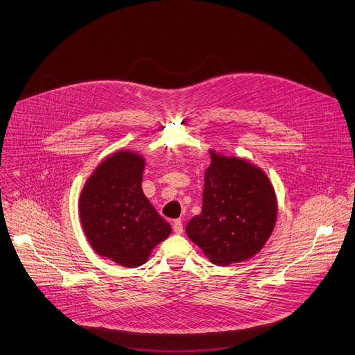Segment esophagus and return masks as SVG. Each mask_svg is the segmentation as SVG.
<instances>
[{
	"mask_svg": "<svg viewBox=\"0 0 355 355\" xmlns=\"http://www.w3.org/2000/svg\"><path fill=\"white\" fill-rule=\"evenodd\" d=\"M173 230L177 235H181L184 232V228H182V222L181 219H174L173 220Z\"/></svg>",
	"mask_w": 355,
	"mask_h": 355,
	"instance_id": "34e87169",
	"label": "esophagus"
}]
</instances>
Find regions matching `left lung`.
Masks as SVG:
<instances>
[{"label":"left lung","mask_w":355,"mask_h":355,"mask_svg":"<svg viewBox=\"0 0 355 355\" xmlns=\"http://www.w3.org/2000/svg\"><path fill=\"white\" fill-rule=\"evenodd\" d=\"M202 211L187 223V236L209 262L230 266L259 253L277 219V198L268 174L252 161L209 148Z\"/></svg>","instance_id":"1"}]
</instances>
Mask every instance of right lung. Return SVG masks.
I'll list each match as a JSON object with an SVG mask.
<instances>
[{"mask_svg": "<svg viewBox=\"0 0 355 355\" xmlns=\"http://www.w3.org/2000/svg\"><path fill=\"white\" fill-rule=\"evenodd\" d=\"M144 167L143 154L117 150L92 171L79 196V219L92 249L123 268L144 265L171 234L144 196Z\"/></svg>", "mask_w": 355, "mask_h": 355, "instance_id": "add662e5", "label": "right lung"}]
</instances>
